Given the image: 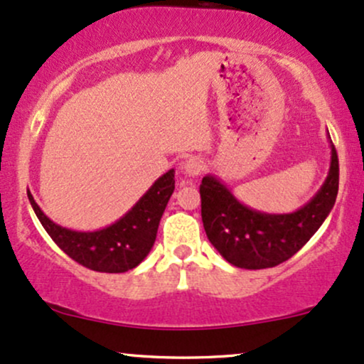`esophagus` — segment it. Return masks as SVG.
I'll return each mask as SVG.
<instances>
[{"instance_id":"obj_1","label":"esophagus","mask_w":364,"mask_h":364,"mask_svg":"<svg viewBox=\"0 0 364 364\" xmlns=\"http://www.w3.org/2000/svg\"><path fill=\"white\" fill-rule=\"evenodd\" d=\"M203 168H205V166H203V161L200 157H196V156L188 157L186 161L181 164L183 173L188 174V176H191V178H195V176H198V174H202Z\"/></svg>"}]
</instances>
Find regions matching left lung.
<instances>
[{
    "instance_id": "8db88e82",
    "label": "left lung",
    "mask_w": 364,
    "mask_h": 364,
    "mask_svg": "<svg viewBox=\"0 0 364 364\" xmlns=\"http://www.w3.org/2000/svg\"><path fill=\"white\" fill-rule=\"evenodd\" d=\"M332 147L328 176L310 202L292 214H265L237 202L215 176L200 185L207 237L229 263L248 270L269 269L289 260L318 231L339 191V159Z\"/></svg>"
}]
</instances>
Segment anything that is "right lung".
Returning a JSON list of instances; mask_svg holds the SVG:
<instances>
[{
	"mask_svg": "<svg viewBox=\"0 0 364 364\" xmlns=\"http://www.w3.org/2000/svg\"><path fill=\"white\" fill-rule=\"evenodd\" d=\"M173 191L174 169H169L119 220L92 232L61 228L41 210L31 191L27 195L46 232L72 260L95 272L121 274L135 269L152 250Z\"/></svg>",
	"mask_w": 364,
	"mask_h": 364,
	"instance_id": "right-lung-1",
	"label": "right lung"
}]
</instances>
